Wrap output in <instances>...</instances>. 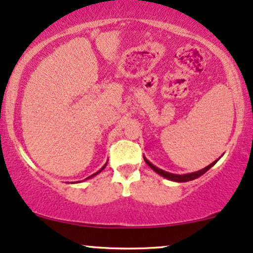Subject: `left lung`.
Instances as JSON below:
<instances>
[{"instance_id": "1", "label": "left lung", "mask_w": 253, "mask_h": 253, "mask_svg": "<svg viewBox=\"0 0 253 253\" xmlns=\"http://www.w3.org/2000/svg\"><path fill=\"white\" fill-rule=\"evenodd\" d=\"M144 161L146 162V164L149 165V167H150L151 169H152L153 171H156V172L158 173V175L163 176V177H165V178L170 179V181H173V182H188V181H193V179H195V178H197V177L202 176L203 173H205V172H207V171L210 170L211 168L213 167V165L216 163V162H217V159H216L215 162H213V163L208 165V167H206L205 169H202V170H199V171H196V172H191V173H184V175H176V173H171V172H168V171H164V170L159 169V168L155 167V165H153L152 163H150V162L147 161V159L145 158V157H144Z\"/></svg>"}]
</instances>
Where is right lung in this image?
<instances>
[{
  "mask_svg": "<svg viewBox=\"0 0 253 253\" xmlns=\"http://www.w3.org/2000/svg\"><path fill=\"white\" fill-rule=\"evenodd\" d=\"M106 165H107V164H104V167H102V168H101V169H100V170H98V171H97V172H95V173H94V175H91V176H89V177H88V178H91V177H94V176H96V175H97V173H100V172H101V171H102V170H103V169H104V168H106ZM88 178H85V179H88Z\"/></svg>",
  "mask_w": 253,
  "mask_h": 253,
  "instance_id": "add662e5",
  "label": "right lung"
}]
</instances>
